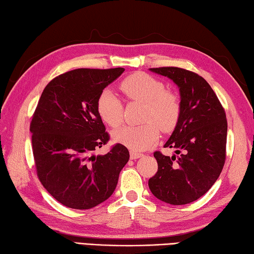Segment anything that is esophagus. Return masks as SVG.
<instances>
[{
  "label": "esophagus",
  "instance_id": "obj_1",
  "mask_svg": "<svg viewBox=\"0 0 254 254\" xmlns=\"http://www.w3.org/2000/svg\"><path fill=\"white\" fill-rule=\"evenodd\" d=\"M143 156V155L139 154V153H136V152H130V158L131 159H137Z\"/></svg>",
  "mask_w": 254,
  "mask_h": 254
}]
</instances>
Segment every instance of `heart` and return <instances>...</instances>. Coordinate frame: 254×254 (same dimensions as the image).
Returning <instances> with one entry per match:
<instances>
[{
  "mask_svg": "<svg viewBox=\"0 0 254 254\" xmlns=\"http://www.w3.org/2000/svg\"><path fill=\"white\" fill-rule=\"evenodd\" d=\"M120 89L129 100L145 104L140 126H126L116 130L114 139L132 150H145L156 143L158 128L170 131L176 126L181 113L180 99L165 90L162 81L146 73L128 75L120 83ZM98 114L110 127L117 128L123 123L124 106L111 90H104L97 100Z\"/></svg>",
  "mask_w": 254,
  "mask_h": 254,
  "instance_id": "obj_1",
  "label": "heart"
}]
</instances>
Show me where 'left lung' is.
Returning <instances> with one entry per match:
<instances>
[{
    "instance_id": "obj_1",
    "label": "left lung",
    "mask_w": 254,
    "mask_h": 254,
    "mask_svg": "<svg viewBox=\"0 0 254 254\" xmlns=\"http://www.w3.org/2000/svg\"><path fill=\"white\" fill-rule=\"evenodd\" d=\"M149 70L179 87L181 113L164 145L174 148L176 155L154 153L158 171L148 186L161 201L183 205L203 196L219 179L225 162L228 122L215 92L201 75L176 66Z\"/></svg>"
}]
</instances>
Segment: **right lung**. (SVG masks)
I'll return each mask as SVG.
<instances>
[{
	"instance_id": "obj_1",
	"label": "right lung",
	"mask_w": 254,
	"mask_h": 254,
	"mask_svg": "<svg viewBox=\"0 0 254 254\" xmlns=\"http://www.w3.org/2000/svg\"><path fill=\"white\" fill-rule=\"evenodd\" d=\"M125 69H75L44 88L30 131L40 182L58 202L88 210L111 196L129 159L122 144L109 153L95 150L109 140L97 110L104 89Z\"/></svg>"
}]
</instances>
